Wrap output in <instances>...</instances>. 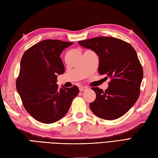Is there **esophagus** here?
<instances>
[{"instance_id":"1","label":"esophagus","mask_w":158,"mask_h":158,"mask_svg":"<svg viewBox=\"0 0 158 158\" xmlns=\"http://www.w3.org/2000/svg\"><path fill=\"white\" fill-rule=\"evenodd\" d=\"M88 89V88L86 86H80V92H83V91H86Z\"/></svg>"}]
</instances>
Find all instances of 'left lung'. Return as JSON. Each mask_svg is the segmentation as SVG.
Instances as JSON below:
<instances>
[{"instance_id":"1","label":"left lung","mask_w":158,"mask_h":158,"mask_svg":"<svg viewBox=\"0 0 158 158\" xmlns=\"http://www.w3.org/2000/svg\"><path fill=\"white\" fill-rule=\"evenodd\" d=\"M78 43L99 57L98 71L110 78L105 91L92 88L96 99L90 109L96 116L113 120L124 115L136 102L140 94L143 72L137 53L129 44L117 38L98 37Z\"/></svg>"}]
</instances>
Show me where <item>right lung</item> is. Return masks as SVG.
I'll use <instances>...</instances> for the list:
<instances>
[{"label":"right lung","instance_id":"1","mask_svg":"<svg viewBox=\"0 0 158 158\" xmlns=\"http://www.w3.org/2000/svg\"><path fill=\"white\" fill-rule=\"evenodd\" d=\"M72 42L46 40L24 53L16 87L25 110L37 121L49 124L66 114L79 93L78 86L58 88L57 76L65 72L60 54Z\"/></svg>","mask_w":158,"mask_h":158}]
</instances>
